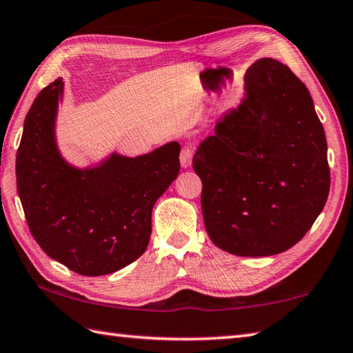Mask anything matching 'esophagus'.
Segmentation results:
<instances>
[{
  "instance_id": "1",
  "label": "esophagus",
  "mask_w": 353,
  "mask_h": 353,
  "mask_svg": "<svg viewBox=\"0 0 353 353\" xmlns=\"http://www.w3.org/2000/svg\"><path fill=\"white\" fill-rule=\"evenodd\" d=\"M192 157H194V150L189 145H185L181 150V155H179V163H181V168L188 169L192 165Z\"/></svg>"
}]
</instances>
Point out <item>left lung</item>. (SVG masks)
I'll list each match as a JSON object with an SVG mask.
<instances>
[{"instance_id": "left-lung-1", "label": "left lung", "mask_w": 353, "mask_h": 353, "mask_svg": "<svg viewBox=\"0 0 353 353\" xmlns=\"http://www.w3.org/2000/svg\"><path fill=\"white\" fill-rule=\"evenodd\" d=\"M205 230L238 256H270L307 234L327 201V141L309 90L288 65L263 58L244 77V98L199 144Z\"/></svg>"}]
</instances>
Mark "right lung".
<instances>
[{"mask_svg":"<svg viewBox=\"0 0 353 353\" xmlns=\"http://www.w3.org/2000/svg\"><path fill=\"white\" fill-rule=\"evenodd\" d=\"M64 83L39 92L24 119L17 188L32 236L46 254L85 276L114 274L141 256L152 209L179 172V144L139 157L117 152L77 168L58 149L55 124Z\"/></svg>","mask_w":353,"mask_h":353,"instance_id":"obj_1","label":"right lung"}]
</instances>
